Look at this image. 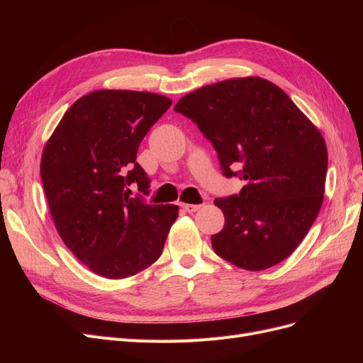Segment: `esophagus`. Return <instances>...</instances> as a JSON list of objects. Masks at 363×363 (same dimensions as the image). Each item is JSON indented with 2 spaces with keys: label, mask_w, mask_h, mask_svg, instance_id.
Wrapping results in <instances>:
<instances>
[{
  "label": "esophagus",
  "mask_w": 363,
  "mask_h": 363,
  "mask_svg": "<svg viewBox=\"0 0 363 363\" xmlns=\"http://www.w3.org/2000/svg\"><path fill=\"white\" fill-rule=\"evenodd\" d=\"M182 207L185 208V212L188 213H193V212H197L201 208V204H182Z\"/></svg>",
  "instance_id": "obj_1"
}]
</instances>
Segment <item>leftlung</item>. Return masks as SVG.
<instances>
[{"label":"left lung","instance_id":"obj_1","mask_svg":"<svg viewBox=\"0 0 363 363\" xmlns=\"http://www.w3.org/2000/svg\"><path fill=\"white\" fill-rule=\"evenodd\" d=\"M175 111L193 119L219 155L223 175L242 166L240 196L216 199L225 226L218 256L245 271L287 259L309 233L325 193L328 151L319 129L275 84L231 78L189 92Z\"/></svg>","mask_w":363,"mask_h":363}]
</instances>
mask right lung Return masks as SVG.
Masks as SVG:
<instances>
[{"instance_id":"obj_1","label":"right lung","mask_w":363,"mask_h":363,"mask_svg":"<svg viewBox=\"0 0 363 363\" xmlns=\"http://www.w3.org/2000/svg\"><path fill=\"white\" fill-rule=\"evenodd\" d=\"M172 100L160 94L99 89L74 101L41 157V178L55 230L86 268L108 279L147 269L178 218L177 204L132 199L147 193L140 143Z\"/></svg>"}]
</instances>
